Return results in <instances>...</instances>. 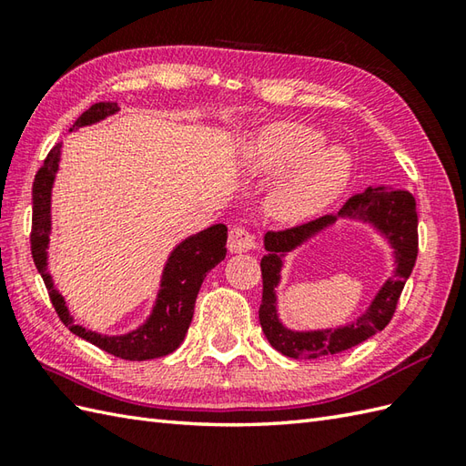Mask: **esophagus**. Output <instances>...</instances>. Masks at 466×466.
<instances>
[{
  "label": "esophagus",
  "mask_w": 466,
  "mask_h": 466,
  "mask_svg": "<svg viewBox=\"0 0 466 466\" xmlns=\"http://www.w3.org/2000/svg\"><path fill=\"white\" fill-rule=\"evenodd\" d=\"M254 248H256V240L248 228L234 226L230 234H228V250L232 254H242V252H250Z\"/></svg>",
  "instance_id": "obj_1"
}]
</instances>
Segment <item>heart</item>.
<instances>
[{
  "instance_id": "heart-1",
  "label": "heart",
  "mask_w": 466,
  "mask_h": 466,
  "mask_svg": "<svg viewBox=\"0 0 466 466\" xmlns=\"http://www.w3.org/2000/svg\"><path fill=\"white\" fill-rule=\"evenodd\" d=\"M320 144V134L296 122L266 126L246 150V164L258 174L290 167L274 187L270 208L282 220H304L342 192L352 162L344 147Z\"/></svg>"
}]
</instances>
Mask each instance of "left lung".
<instances>
[{"mask_svg":"<svg viewBox=\"0 0 466 466\" xmlns=\"http://www.w3.org/2000/svg\"><path fill=\"white\" fill-rule=\"evenodd\" d=\"M339 217H359L370 221L395 248L398 270L385 283L377 299L361 319L334 331H311L296 333L286 329L275 314L273 289L279 281L281 256L305 241L310 235L333 223ZM419 216L414 196L407 190H386V187H366V192L354 194L346 200L339 214H326L300 226L286 230H270L264 236V248L268 254L260 262L262 268V304L260 326L266 339L276 350L290 359H319V356L339 354L352 346L370 339L376 332L384 330L390 322L400 299V292L407 284L419 254Z\"/></svg>","mask_w":466,"mask_h":466,"instance_id":"8db88e82","label":"left lung"}]
</instances>
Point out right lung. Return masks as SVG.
I'll use <instances>...</instances> for the list:
<instances>
[{
  "instance_id": "add662e5",
  "label": "right lung",
  "mask_w": 466,
  "mask_h": 466,
  "mask_svg": "<svg viewBox=\"0 0 466 466\" xmlns=\"http://www.w3.org/2000/svg\"><path fill=\"white\" fill-rule=\"evenodd\" d=\"M117 110L120 107H117L116 102L94 104L90 110H86L77 117L72 130L100 122L104 117L116 114ZM59 147H62V142L49 150L44 166L35 174L32 187V234H29L34 264L37 272L42 274L49 300H52L59 320L67 326L69 332H74L80 339L96 344L97 349L124 360H152L174 352L182 344L187 326L192 322L196 296L200 292L206 274L226 258L228 228L224 224H214L208 230L198 232L176 246V250L166 262L160 284L162 289L157 292L154 310L150 319L140 329L122 336H102L97 332L86 330L84 326L74 324V319L67 312L62 294L54 289L52 276L47 274V242L49 232H52L49 202H52V186L57 172Z\"/></svg>"
}]
</instances>
